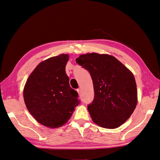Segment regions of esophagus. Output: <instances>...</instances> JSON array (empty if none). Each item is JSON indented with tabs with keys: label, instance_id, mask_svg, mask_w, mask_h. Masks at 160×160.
Instances as JSON below:
<instances>
[{
	"label": "esophagus",
	"instance_id": "esophagus-1",
	"mask_svg": "<svg viewBox=\"0 0 160 160\" xmlns=\"http://www.w3.org/2000/svg\"><path fill=\"white\" fill-rule=\"evenodd\" d=\"M77 92H78V94H79V95H80V89H77Z\"/></svg>",
	"mask_w": 160,
	"mask_h": 160
}]
</instances>
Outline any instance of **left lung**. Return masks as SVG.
<instances>
[{"instance_id":"left-lung-1","label":"left lung","mask_w":160,"mask_h":160,"mask_svg":"<svg viewBox=\"0 0 160 160\" xmlns=\"http://www.w3.org/2000/svg\"><path fill=\"white\" fill-rule=\"evenodd\" d=\"M76 61L92 76L94 99L88 106L92 119L103 128L119 127L131 116L137 105L133 74L115 57L108 54L86 53Z\"/></svg>"}]
</instances>
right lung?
Masks as SVG:
<instances>
[{
	"instance_id": "1",
	"label": "right lung",
	"mask_w": 160,
	"mask_h": 160,
	"mask_svg": "<svg viewBox=\"0 0 160 160\" xmlns=\"http://www.w3.org/2000/svg\"><path fill=\"white\" fill-rule=\"evenodd\" d=\"M68 54L41 62L28 77L23 88L26 108L34 119L47 127L64 125L78 105V92L71 88L65 67Z\"/></svg>"
}]
</instances>
